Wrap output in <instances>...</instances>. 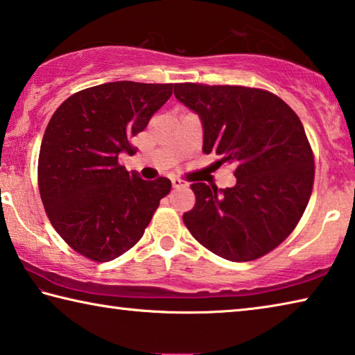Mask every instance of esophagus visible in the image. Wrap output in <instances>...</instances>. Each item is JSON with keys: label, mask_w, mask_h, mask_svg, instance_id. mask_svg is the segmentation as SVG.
Segmentation results:
<instances>
[{"label": "esophagus", "mask_w": 355, "mask_h": 355, "mask_svg": "<svg viewBox=\"0 0 355 355\" xmlns=\"http://www.w3.org/2000/svg\"><path fill=\"white\" fill-rule=\"evenodd\" d=\"M172 186L175 189H178V188H188V183L186 182H183V180H180V178H172Z\"/></svg>", "instance_id": "1"}]
</instances>
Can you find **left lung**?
I'll list each match as a JSON object with an SVG mask.
<instances>
[{"label":"left lung","mask_w":355,"mask_h":355,"mask_svg":"<svg viewBox=\"0 0 355 355\" xmlns=\"http://www.w3.org/2000/svg\"><path fill=\"white\" fill-rule=\"evenodd\" d=\"M175 98L200 119L205 153L235 167L236 184L194 183L183 214L203 248L250 261L277 248L302 218L313 188V153L302 122L277 95L243 86L175 84Z\"/></svg>","instance_id":"obj_1"}]
</instances>
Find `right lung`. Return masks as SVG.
<instances>
[{
	"label": "right lung",
	"mask_w": 355,
	"mask_h": 355,
	"mask_svg": "<svg viewBox=\"0 0 355 355\" xmlns=\"http://www.w3.org/2000/svg\"><path fill=\"white\" fill-rule=\"evenodd\" d=\"M173 84L116 81L71 95L48 123L39 153V191L48 219L78 254L111 261L142 238L169 178L142 180L119 164L130 137L172 95Z\"/></svg>",
	"instance_id": "obj_1"
}]
</instances>
